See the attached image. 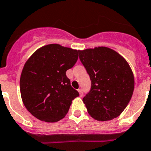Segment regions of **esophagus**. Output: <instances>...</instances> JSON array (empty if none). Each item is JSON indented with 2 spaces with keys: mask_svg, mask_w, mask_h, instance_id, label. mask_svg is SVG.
Listing matches in <instances>:
<instances>
[{
  "mask_svg": "<svg viewBox=\"0 0 151 151\" xmlns=\"http://www.w3.org/2000/svg\"><path fill=\"white\" fill-rule=\"evenodd\" d=\"M78 92H79V95L81 97L82 95H83V91H82V89H78Z\"/></svg>",
  "mask_w": 151,
  "mask_h": 151,
  "instance_id": "obj_1",
  "label": "esophagus"
}]
</instances>
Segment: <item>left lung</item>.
<instances>
[{"mask_svg":"<svg viewBox=\"0 0 151 151\" xmlns=\"http://www.w3.org/2000/svg\"><path fill=\"white\" fill-rule=\"evenodd\" d=\"M79 55L91 81L90 92L83 99L89 115L98 121L118 117L134 90V76L127 61L105 46L80 50Z\"/></svg>","mask_w":151,"mask_h":151,"instance_id":"8db88e82","label":"left lung"}]
</instances>
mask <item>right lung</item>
I'll list each match as a JSON object with an SVG mask.
<instances>
[{"label":"right lung","mask_w":151,"mask_h":151,"mask_svg":"<svg viewBox=\"0 0 151 151\" xmlns=\"http://www.w3.org/2000/svg\"><path fill=\"white\" fill-rule=\"evenodd\" d=\"M77 50L49 44L38 49L24 63L20 78L21 97L27 110L46 122L60 121L79 96L66 71L78 59Z\"/></svg>","instance_id":"add662e5"}]
</instances>
